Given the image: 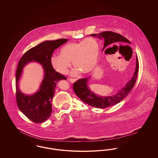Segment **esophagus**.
I'll return each mask as SVG.
<instances>
[{"label":"esophagus","instance_id":"obj_1","mask_svg":"<svg viewBox=\"0 0 158 158\" xmlns=\"http://www.w3.org/2000/svg\"><path fill=\"white\" fill-rule=\"evenodd\" d=\"M69 81L71 83H75L76 81V79H69Z\"/></svg>","mask_w":158,"mask_h":158}]
</instances>
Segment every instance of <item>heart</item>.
Wrapping results in <instances>:
<instances>
[{"label":"heart","mask_w":158,"mask_h":158,"mask_svg":"<svg viewBox=\"0 0 158 158\" xmlns=\"http://www.w3.org/2000/svg\"><path fill=\"white\" fill-rule=\"evenodd\" d=\"M99 45L97 40L88 38L79 42L70 43L63 45L60 55L53 54L50 57L51 65L61 75L68 74L71 62L75 68L72 75H79L81 72L90 73L98 64Z\"/></svg>","instance_id":"obj_1"}]
</instances>
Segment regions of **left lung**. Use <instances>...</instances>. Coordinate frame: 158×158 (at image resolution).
<instances>
[{
  "mask_svg": "<svg viewBox=\"0 0 158 158\" xmlns=\"http://www.w3.org/2000/svg\"><path fill=\"white\" fill-rule=\"evenodd\" d=\"M91 37H97L100 40H104V45L102 51L105 50L108 45L119 44H131L127 38L120 34L111 31H105L98 34H93ZM139 72V61L136 56L135 71L131 79L125 86L118 90L117 93L111 96H100L91 90L88 86L92 76L81 79L73 84V90L76 95L84 102L92 106L98 108H105L112 106L120 102L127 96L129 92L133 89L137 77Z\"/></svg>",
  "mask_w": 158,
  "mask_h": 158,
  "instance_id": "8db88e82",
  "label": "left lung"
}]
</instances>
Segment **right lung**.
<instances>
[{"mask_svg": "<svg viewBox=\"0 0 158 158\" xmlns=\"http://www.w3.org/2000/svg\"><path fill=\"white\" fill-rule=\"evenodd\" d=\"M68 39L45 41L30 49L19 60L16 72V98L21 111L35 123L47 120L52 112L53 99L56 85L67 78L57 72L50 63L54 51L68 41ZM31 62H37L43 66L44 77L39 89L32 94H25L19 89V81L23 69Z\"/></svg>", "mask_w": 158, "mask_h": 158, "instance_id": "obj_1", "label": "right lung"}]
</instances>
